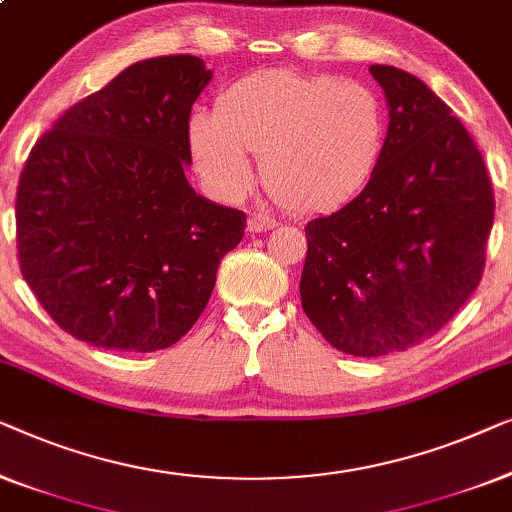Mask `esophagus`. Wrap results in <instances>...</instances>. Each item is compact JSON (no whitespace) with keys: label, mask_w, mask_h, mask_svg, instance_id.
Segmentation results:
<instances>
[{"label":"esophagus","mask_w":512,"mask_h":512,"mask_svg":"<svg viewBox=\"0 0 512 512\" xmlns=\"http://www.w3.org/2000/svg\"><path fill=\"white\" fill-rule=\"evenodd\" d=\"M271 227H276V220L273 218H269V215H262V213H253L248 218V229L253 234H257V232H266V229H271Z\"/></svg>","instance_id":"34e87169"}]
</instances>
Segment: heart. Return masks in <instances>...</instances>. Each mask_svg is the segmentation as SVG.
Here are the masks:
<instances>
[{"label": "heart", "instance_id": "heart-1", "mask_svg": "<svg viewBox=\"0 0 512 512\" xmlns=\"http://www.w3.org/2000/svg\"><path fill=\"white\" fill-rule=\"evenodd\" d=\"M390 111L362 81L271 69L241 78L218 111L192 113L187 143L201 181L236 199L264 176L301 211H331L355 199L383 162Z\"/></svg>", "mask_w": 512, "mask_h": 512}]
</instances>
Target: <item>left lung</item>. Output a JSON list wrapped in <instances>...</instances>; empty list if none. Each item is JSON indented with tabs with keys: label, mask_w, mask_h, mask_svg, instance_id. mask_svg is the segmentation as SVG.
<instances>
[{
	"label": "left lung",
	"mask_w": 512,
	"mask_h": 512,
	"mask_svg": "<svg viewBox=\"0 0 512 512\" xmlns=\"http://www.w3.org/2000/svg\"><path fill=\"white\" fill-rule=\"evenodd\" d=\"M390 139L371 183L306 225L301 306L345 355L383 357L438 334L480 285L494 192L452 109L408 71L371 64Z\"/></svg>",
	"instance_id": "1"
}]
</instances>
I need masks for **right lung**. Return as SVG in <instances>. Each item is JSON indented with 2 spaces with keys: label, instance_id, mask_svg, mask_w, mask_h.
Listing matches in <instances>:
<instances>
[{
  "label": "right lung",
  "instance_id": "add662e5",
  "mask_svg": "<svg viewBox=\"0 0 512 512\" xmlns=\"http://www.w3.org/2000/svg\"><path fill=\"white\" fill-rule=\"evenodd\" d=\"M208 81L194 55L141 60L30 150L16 197L20 273L78 341L122 352L181 341L241 243L246 213L199 197L183 171Z\"/></svg>",
  "mask_w": 512,
  "mask_h": 512
}]
</instances>
